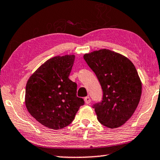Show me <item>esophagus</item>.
<instances>
[{
    "label": "esophagus",
    "mask_w": 160,
    "mask_h": 160,
    "mask_svg": "<svg viewBox=\"0 0 160 160\" xmlns=\"http://www.w3.org/2000/svg\"><path fill=\"white\" fill-rule=\"evenodd\" d=\"M84 100H85V102L86 104H90V103L91 100H90V98L89 97H85L84 98Z\"/></svg>",
    "instance_id": "1"
}]
</instances>
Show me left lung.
Returning <instances> with one entry per match:
<instances>
[{
    "instance_id": "8db88e82",
    "label": "left lung",
    "mask_w": 160,
    "mask_h": 160,
    "mask_svg": "<svg viewBox=\"0 0 160 160\" xmlns=\"http://www.w3.org/2000/svg\"><path fill=\"white\" fill-rule=\"evenodd\" d=\"M97 76L102 90V100L94 104L98 120L113 129L124 125L138 107L142 83L135 65L128 58L107 49L84 55Z\"/></svg>"
}]
</instances>
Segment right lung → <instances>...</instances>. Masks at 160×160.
I'll return each instance as SVG.
<instances>
[{"mask_svg":"<svg viewBox=\"0 0 160 160\" xmlns=\"http://www.w3.org/2000/svg\"><path fill=\"white\" fill-rule=\"evenodd\" d=\"M75 55L47 60L30 76L25 88V105L38 122L60 130L72 122L84 100L77 97V84L69 79Z\"/></svg>","mask_w":160,"mask_h":160,"instance_id":"1","label":"right lung"}]
</instances>
